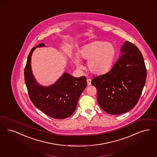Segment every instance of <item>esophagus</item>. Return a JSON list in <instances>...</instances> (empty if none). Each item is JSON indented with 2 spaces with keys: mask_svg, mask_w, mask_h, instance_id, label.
<instances>
[{
  "mask_svg": "<svg viewBox=\"0 0 157 157\" xmlns=\"http://www.w3.org/2000/svg\"><path fill=\"white\" fill-rule=\"evenodd\" d=\"M87 82H88V85L89 86L91 85V79H89V78L87 79Z\"/></svg>",
  "mask_w": 157,
  "mask_h": 157,
  "instance_id": "esophagus-1",
  "label": "esophagus"
}]
</instances>
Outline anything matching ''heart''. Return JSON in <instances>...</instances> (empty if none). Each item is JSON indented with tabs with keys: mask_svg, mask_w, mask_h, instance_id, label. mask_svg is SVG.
I'll return each mask as SVG.
<instances>
[{
	"mask_svg": "<svg viewBox=\"0 0 157 157\" xmlns=\"http://www.w3.org/2000/svg\"><path fill=\"white\" fill-rule=\"evenodd\" d=\"M79 54L82 59L88 60L87 67L90 72L94 75H102L112 68L116 50L110 43L96 41L83 46ZM73 61L78 67H82L78 57H74Z\"/></svg>",
	"mask_w": 157,
	"mask_h": 157,
	"instance_id": "b5f03b06",
	"label": "heart"
}]
</instances>
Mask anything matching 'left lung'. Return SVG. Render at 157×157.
<instances>
[{"label": "left lung", "instance_id": "8db88e82", "mask_svg": "<svg viewBox=\"0 0 157 157\" xmlns=\"http://www.w3.org/2000/svg\"><path fill=\"white\" fill-rule=\"evenodd\" d=\"M120 55L109 72L92 80L99 106L112 115L126 113L134 107L147 77L143 56L136 46L125 41Z\"/></svg>", "mask_w": 157, "mask_h": 157}]
</instances>
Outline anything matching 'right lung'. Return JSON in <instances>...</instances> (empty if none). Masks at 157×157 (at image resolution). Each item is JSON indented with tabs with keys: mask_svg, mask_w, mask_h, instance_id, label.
Instances as JSON below:
<instances>
[{
	"mask_svg": "<svg viewBox=\"0 0 157 157\" xmlns=\"http://www.w3.org/2000/svg\"><path fill=\"white\" fill-rule=\"evenodd\" d=\"M46 47L38 44L30 52L25 69V79L29 97L34 105L52 118L63 119L75 110L79 98L87 86L86 76L75 78L67 72L53 84L46 86L38 83L33 74L32 56L36 48Z\"/></svg>",
	"mask_w": 157,
	"mask_h": 157,
	"instance_id": "right-lung-1",
	"label": "right lung"
}]
</instances>
